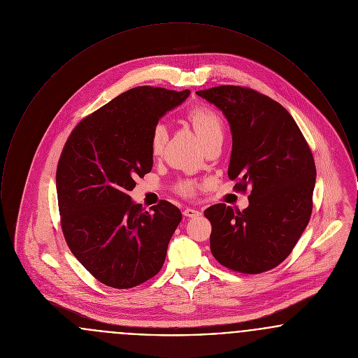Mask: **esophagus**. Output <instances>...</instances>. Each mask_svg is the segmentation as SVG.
<instances>
[{
    "label": "esophagus",
    "mask_w": 358,
    "mask_h": 358,
    "mask_svg": "<svg viewBox=\"0 0 358 358\" xmlns=\"http://www.w3.org/2000/svg\"><path fill=\"white\" fill-rule=\"evenodd\" d=\"M184 216H187V217H196V216H200V212L199 210H196V209H192V208H185L184 209Z\"/></svg>",
    "instance_id": "obj_1"
}]
</instances>
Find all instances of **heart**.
Returning a JSON list of instances; mask_svg holds the SVG:
<instances>
[{"instance_id":"obj_1","label":"heart","mask_w":358,"mask_h":358,"mask_svg":"<svg viewBox=\"0 0 358 358\" xmlns=\"http://www.w3.org/2000/svg\"><path fill=\"white\" fill-rule=\"evenodd\" d=\"M187 120L193 126L196 134L204 145L213 136H222V122L220 115L208 106H196L189 110ZM168 141V129L164 123H158L154 126L152 136H150V150L153 155L162 153ZM196 182L192 180H182L177 182L176 190L187 197H192L196 193Z\"/></svg>"}]
</instances>
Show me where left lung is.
<instances>
[{"label": "left lung", "mask_w": 358, "mask_h": 358, "mask_svg": "<svg viewBox=\"0 0 358 358\" xmlns=\"http://www.w3.org/2000/svg\"><path fill=\"white\" fill-rule=\"evenodd\" d=\"M219 107L231 124L228 177L248 193L244 210L216 204L210 222V252L229 270L262 273L279 266L310 222L315 162L289 111L271 98L241 85L197 91Z\"/></svg>", "instance_id": "obj_1"}]
</instances>
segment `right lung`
<instances>
[{"label":"right lung","instance_id":"right-lung-1","mask_svg":"<svg viewBox=\"0 0 358 358\" xmlns=\"http://www.w3.org/2000/svg\"><path fill=\"white\" fill-rule=\"evenodd\" d=\"M189 94L131 88L80 120L63 148L56 171L62 231L71 252L106 286L136 287L164 266L182 215L165 200L145 210L129 192L153 168L154 126Z\"/></svg>","mask_w":358,"mask_h":358}]
</instances>
